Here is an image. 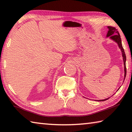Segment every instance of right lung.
<instances>
[{
  "instance_id": "right-lung-1",
  "label": "right lung",
  "mask_w": 132,
  "mask_h": 132,
  "mask_svg": "<svg viewBox=\"0 0 132 132\" xmlns=\"http://www.w3.org/2000/svg\"><path fill=\"white\" fill-rule=\"evenodd\" d=\"M109 31L108 32V34L106 35V37H110L112 39H113V41H115L116 42H117L118 45H119V47L120 48V50H121L122 52V56H123V63H124V70H125V77H126V55H125V51L123 48L122 45V41H121V38H120V36L119 33L118 32V31H116L114 29L112 28L108 27ZM125 80V79H124ZM108 98L105 99V100H108ZM105 100H102V101H105Z\"/></svg>"
}]
</instances>
